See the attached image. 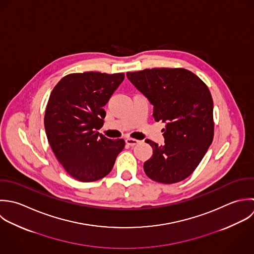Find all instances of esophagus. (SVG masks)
Masks as SVG:
<instances>
[{"label":"esophagus","mask_w":254,"mask_h":254,"mask_svg":"<svg viewBox=\"0 0 254 254\" xmlns=\"http://www.w3.org/2000/svg\"><path fill=\"white\" fill-rule=\"evenodd\" d=\"M125 143H126L128 146H135V145H137V144L139 143V141L136 140V139L127 138V139H125Z\"/></svg>","instance_id":"1"}]
</instances>
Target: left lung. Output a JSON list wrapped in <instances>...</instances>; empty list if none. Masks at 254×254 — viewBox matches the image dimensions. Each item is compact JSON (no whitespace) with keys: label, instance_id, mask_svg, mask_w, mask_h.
<instances>
[{"label":"left lung","instance_id":"left-lung-1","mask_svg":"<svg viewBox=\"0 0 254 254\" xmlns=\"http://www.w3.org/2000/svg\"><path fill=\"white\" fill-rule=\"evenodd\" d=\"M128 80L154 106L155 121L166 124L165 145L147 139L153 156L144 163L151 179L171 184L198 167L214 137L213 99L209 88L185 69L154 68L128 72Z\"/></svg>","mask_w":254,"mask_h":254}]
</instances>
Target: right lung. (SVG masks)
<instances>
[{
  "instance_id": "right-lung-1",
  "label": "right lung",
  "mask_w": 254,
  "mask_h": 254,
  "mask_svg": "<svg viewBox=\"0 0 254 254\" xmlns=\"http://www.w3.org/2000/svg\"><path fill=\"white\" fill-rule=\"evenodd\" d=\"M123 73L70 74L53 88L45 111L49 145L75 179L91 182L106 176L123 150V139L111 140L96 130L103 125V106L123 82Z\"/></svg>"
}]
</instances>
